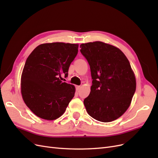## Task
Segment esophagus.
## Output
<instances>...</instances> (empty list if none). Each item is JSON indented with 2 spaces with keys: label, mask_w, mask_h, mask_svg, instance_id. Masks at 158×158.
<instances>
[{
  "label": "esophagus",
  "mask_w": 158,
  "mask_h": 158,
  "mask_svg": "<svg viewBox=\"0 0 158 158\" xmlns=\"http://www.w3.org/2000/svg\"><path fill=\"white\" fill-rule=\"evenodd\" d=\"M76 90H77V91H80V89L81 87H80V86H79V85H77V86L76 87Z\"/></svg>",
  "instance_id": "obj_1"
}]
</instances>
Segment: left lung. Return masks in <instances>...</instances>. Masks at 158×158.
Returning <instances> with one entry per match:
<instances>
[{
  "instance_id": "1",
  "label": "left lung",
  "mask_w": 158,
  "mask_h": 158,
  "mask_svg": "<svg viewBox=\"0 0 158 158\" xmlns=\"http://www.w3.org/2000/svg\"><path fill=\"white\" fill-rule=\"evenodd\" d=\"M88 60L92 85L84 104L89 115L107 123L116 120L129 107L136 91V78L125 54L102 41L80 45Z\"/></svg>"
}]
</instances>
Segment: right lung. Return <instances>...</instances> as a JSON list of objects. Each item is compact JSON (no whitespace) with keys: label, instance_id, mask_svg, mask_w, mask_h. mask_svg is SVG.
Wrapping results in <instances>:
<instances>
[{"label":"right lung","instance_id":"1","mask_svg":"<svg viewBox=\"0 0 158 158\" xmlns=\"http://www.w3.org/2000/svg\"><path fill=\"white\" fill-rule=\"evenodd\" d=\"M78 44L51 43L37 46L27 57L21 77L26 106L45 120L58 118L73 98L75 88L63 82L78 54Z\"/></svg>","mask_w":158,"mask_h":158}]
</instances>
